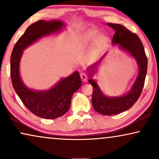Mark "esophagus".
I'll return each mask as SVG.
<instances>
[{"instance_id": "34e87169", "label": "esophagus", "mask_w": 159, "mask_h": 159, "mask_svg": "<svg viewBox=\"0 0 159 159\" xmlns=\"http://www.w3.org/2000/svg\"><path fill=\"white\" fill-rule=\"evenodd\" d=\"M80 77H81L82 82H86L87 79H88V75H87V74L82 72L81 73V75H80Z\"/></svg>"}]
</instances>
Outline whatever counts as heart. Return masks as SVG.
<instances>
[{
    "label": "heart",
    "instance_id": "obj_1",
    "mask_svg": "<svg viewBox=\"0 0 159 159\" xmlns=\"http://www.w3.org/2000/svg\"><path fill=\"white\" fill-rule=\"evenodd\" d=\"M98 34V30L95 29H90L88 31L84 32L81 35H80L76 41V47L77 48H82L90 44L93 40H95V37ZM106 37L103 34H100L96 38L95 40L94 44L93 45L92 49H91L90 56V58H96L99 53H101L104 43L106 42Z\"/></svg>",
    "mask_w": 159,
    "mask_h": 159
}]
</instances>
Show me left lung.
<instances>
[{"mask_svg": "<svg viewBox=\"0 0 159 159\" xmlns=\"http://www.w3.org/2000/svg\"><path fill=\"white\" fill-rule=\"evenodd\" d=\"M114 30L115 34L112 39L113 45H118L124 51L128 52L135 58L139 67V73L129 92L122 96L108 97L102 93L97 82L90 78L89 83L92 84L93 91L92 103L94 109L103 115H115L125 111L132 107L138 101L144 86L145 76L147 73L148 58L145 55L144 47L140 39L136 34L132 33L124 26L119 24L107 23ZM106 55V54H105ZM102 56L98 61L88 69L90 77L93 76L98 66L104 58Z\"/></svg>", "mask_w": 159, "mask_h": 159, "instance_id": "left-lung-1", "label": "left lung"}]
</instances>
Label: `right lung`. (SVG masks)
<instances>
[{
    "instance_id": "obj_1",
    "label": "right lung",
    "mask_w": 159,
    "mask_h": 159,
    "mask_svg": "<svg viewBox=\"0 0 159 159\" xmlns=\"http://www.w3.org/2000/svg\"><path fill=\"white\" fill-rule=\"evenodd\" d=\"M59 20H40L26 30L15 44L11 56V78L13 87L25 106L36 116L53 119L66 114L69 109L72 95L81 86L79 71L63 78L48 90L28 88L19 75V64L23 51L43 37L59 32L64 27Z\"/></svg>"
}]
</instances>
